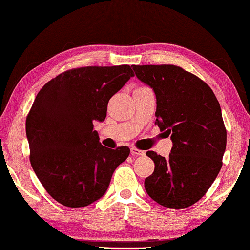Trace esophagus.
<instances>
[{"mask_svg": "<svg viewBox=\"0 0 250 250\" xmlns=\"http://www.w3.org/2000/svg\"><path fill=\"white\" fill-rule=\"evenodd\" d=\"M130 151H131L132 156H144L145 155V151L139 150V149H137V148H131L130 149Z\"/></svg>", "mask_w": 250, "mask_h": 250, "instance_id": "34e87169", "label": "esophagus"}]
</instances>
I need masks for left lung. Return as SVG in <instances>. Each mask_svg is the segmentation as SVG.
<instances>
[{"instance_id":"left-lung-1","label":"left lung","mask_w":250,"mask_h":250,"mask_svg":"<svg viewBox=\"0 0 250 250\" xmlns=\"http://www.w3.org/2000/svg\"><path fill=\"white\" fill-rule=\"evenodd\" d=\"M133 70L154 91L155 125L173 143L167 158L146 152L155 169L145 188L163 207L185 208L206 194L221 169L227 131L220 104L208 84L181 67L135 65Z\"/></svg>"}]
</instances>
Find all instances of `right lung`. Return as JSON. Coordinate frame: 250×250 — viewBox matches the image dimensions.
I'll return each mask as SVG.
<instances>
[{
	"mask_svg": "<svg viewBox=\"0 0 250 250\" xmlns=\"http://www.w3.org/2000/svg\"><path fill=\"white\" fill-rule=\"evenodd\" d=\"M132 76L129 65L81 67L56 76L37 94L25 121L30 162L62 206L82 208L101 199L128 158L126 146H102L93 124L105 120L109 100Z\"/></svg>",
	"mask_w": 250,
	"mask_h": 250,
	"instance_id": "right-lung-1",
	"label": "right lung"
}]
</instances>
